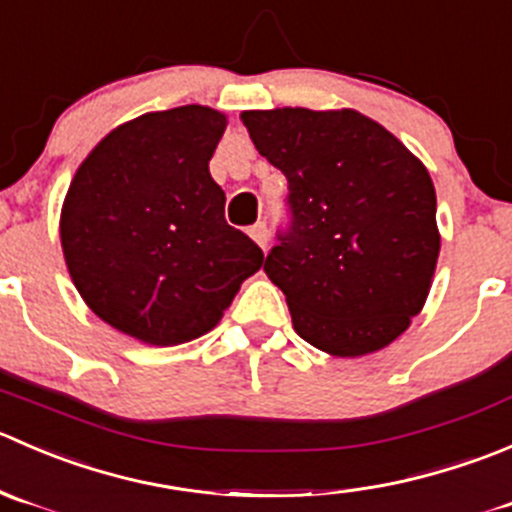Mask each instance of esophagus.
Segmentation results:
<instances>
[{
  "mask_svg": "<svg viewBox=\"0 0 512 512\" xmlns=\"http://www.w3.org/2000/svg\"><path fill=\"white\" fill-rule=\"evenodd\" d=\"M249 236L256 241L258 246H261L263 251H266V246H268V229H266V224H263V221H258V224L251 226Z\"/></svg>",
  "mask_w": 512,
  "mask_h": 512,
  "instance_id": "1",
  "label": "esophagus"
}]
</instances>
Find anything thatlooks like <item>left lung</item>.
Returning <instances> with one entry per match:
<instances>
[{"mask_svg": "<svg viewBox=\"0 0 512 512\" xmlns=\"http://www.w3.org/2000/svg\"><path fill=\"white\" fill-rule=\"evenodd\" d=\"M288 181L291 226L263 271L303 341L338 358L396 341L426 303L440 254L428 169L356 109L244 111Z\"/></svg>", "mask_w": 512, "mask_h": 512, "instance_id": "obj_1", "label": "left lung"}]
</instances>
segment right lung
<instances>
[{
    "label": "right lung",
    "instance_id": "add662e5",
    "mask_svg": "<svg viewBox=\"0 0 512 512\" xmlns=\"http://www.w3.org/2000/svg\"><path fill=\"white\" fill-rule=\"evenodd\" d=\"M226 114L201 104L149 111L104 136L64 196V261L86 306L149 346L209 333L263 266L224 219L209 161Z\"/></svg>",
    "mask_w": 512,
    "mask_h": 512
}]
</instances>
